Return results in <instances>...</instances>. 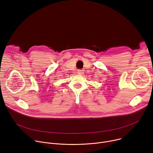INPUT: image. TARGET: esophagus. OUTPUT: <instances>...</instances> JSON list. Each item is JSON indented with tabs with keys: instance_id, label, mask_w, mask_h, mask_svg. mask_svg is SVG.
<instances>
[{
	"instance_id": "34e87169",
	"label": "esophagus",
	"mask_w": 153,
	"mask_h": 153,
	"mask_svg": "<svg viewBox=\"0 0 153 153\" xmlns=\"http://www.w3.org/2000/svg\"><path fill=\"white\" fill-rule=\"evenodd\" d=\"M83 70H77V73L79 74H83Z\"/></svg>"
}]
</instances>
